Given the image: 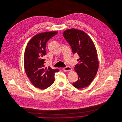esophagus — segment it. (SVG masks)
<instances>
[{"instance_id": "esophagus-1", "label": "esophagus", "mask_w": 122, "mask_h": 122, "mask_svg": "<svg viewBox=\"0 0 122 122\" xmlns=\"http://www.w3.org/2000/svg\"><path fill=\"white\" fill-rule=\"evenodd\" d=\"M63 70L64 71H65V72H67V71H69L72 70V69L71 67H70L69 66H67L66 67H65V68H63Z\"/></svg>"}]
</instances>
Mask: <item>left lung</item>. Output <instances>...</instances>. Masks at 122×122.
Here are the masks:
<instances>
[{
	"instance_id": "obj_1",
	"label": "left lung",
	"mask_w": 122,
	"mask_h": 122,
	"mask_svg": "<svg viewBox=\"0 0 122 122\" xmlns=\"http://www.w3.org/2000/svg\"><path fill=\"white\" fill-rule=\"evenodd\" d=\"M63 36L69 43L72 52L79 58L75 70L78 75V80L72 84L76 88L87 87L96 75L99 68L97 50L90 37L84 31L76 29L66 30Z\"/></svg>"
}]
</instances>
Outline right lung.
I'll return each mask as SVG.
<instances>
[{
	"label": "right lung",
	"instance_id": "add662e5",
	"mask_svg": "<svg viewBox=\"0 0 122 122\" xmlns=\"http://www.w3.org/2000/svg\"><path fill=\"white\" fill-rule=\"evenodd\" d=\"M57 31L40 33L34 36L29 42L24 55V66L27 76L35 87L45 89L51 86L54 81V74L59 71L50 67H45L46 54V47L47 41Z\"/></svg>",
	"mask_w": 122,
	"mask_h": 122
}]
</instances>
